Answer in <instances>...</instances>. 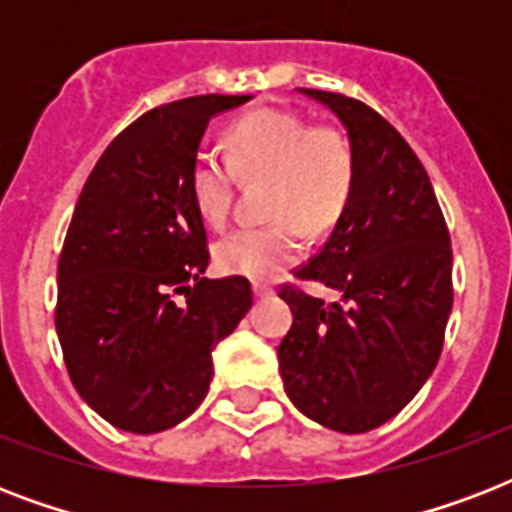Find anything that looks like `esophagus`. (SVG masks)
Masks as SVG:
<instances>
[{
    "mask_svg": "<svg viewBox=\"0 0 512 512\" xmlns=\"http://www.w3.org/2000/svg\"><path fill=\"white\" fill-rule=\"evenodd\" d=\"M252 292H255V297H268L273 295V287L271 284H263V281H255V284H252Z\"/></svg>",
    "mask_w": 512,
    "mask_h": 512,
    "instance_id": "esophagus-1",
    "label": "esophagus"
}]
</instances>
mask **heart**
<instances>
[{"mask_svg": "<svg viewBox=\"0 0 512 512\" xmlns=\"http://www.w3.org/2000/svg\"><path fill=\"white\" fill-rule=\"evenodd\" d=\"M225 156H196L191 167V199L201 220L223 225L233 199L236 175L268 177L265 228H239L215 244L220 271L271 281L303 257L308 231H329L348 207L356 185V162L345 135L313 127L303 116L265 108L244 116L225 135Z\"/></svg>", "mask_w": 512, "mask_h": 512, "instance_id": "obj_1", "label": "heart"}]
</instances>
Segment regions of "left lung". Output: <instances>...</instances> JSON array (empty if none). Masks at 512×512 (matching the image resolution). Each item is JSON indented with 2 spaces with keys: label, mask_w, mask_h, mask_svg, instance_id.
I'll list each match as a JSON object with an SVG mask.
<instances>
[{
  "label": "left lung",
  "mask_w": 512,
  "mask_h": 512,
  "mask_svg": "<svg viewBox=\"0 0 512 512\" xmlns=\"http://www.w3.org/2000/svg\"><path fill=\"white\" fill-rule=\"evenodd\" d=\"M340 119L356 185L335 231L297 279L340 300L281 289L292 329L279 345L289 401L337 433L396 417L425 385L452 313V247L430 177L406 140L361 100L297 90Z\"/></svg>",
  "instance_id": "8db88e82"
}]
</instances>
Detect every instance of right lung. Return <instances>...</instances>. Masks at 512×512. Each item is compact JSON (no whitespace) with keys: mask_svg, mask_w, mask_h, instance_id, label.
I'll return each mask as SVG.
<instances>
[{"mask_svg":"<svg viewBox=\"0 0 512 512\" xmlns=\"http://www.w3.org/2000/svg\"><path fill=\"white\" fill-rule=\"evenodd\" d=\"M247 100L201 95L148 111L103 151L76 201L55 329L76 393L127 433L196 412L212 350L252 305L247 279H204L207 231L188 185L207 124Z\"/></svg>","mask_w":512,"mask_h":512,"instance_id":"right-lung-1","label":"right lung"}]
</instances>
